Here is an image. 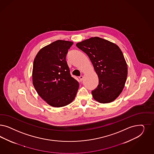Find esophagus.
<instances>
[{"label":"esophagus","instance_id":"1","mask_svg":"<svg viewBox=\"0 0 154 154\" xmlns=\"http://www.w3.org/2000/svg\"><path fill=\"white\" fill-rule=\"evenodd\" d=\"M79 79L80 81L82 82V81L83 80V76H80L79 77Z\"/></svg>","mask_w":154,"mask_h":154}]
</instances>
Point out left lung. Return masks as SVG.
<instances>
[{
    "label": "left lung",
    "mask_w": 154,
    "mask_h": 154,
    "mask_svg": "<svg viewBox=\"0 0 154 154\" xmlns=\"http://www.w3.org/2000/svg\"><path fill=\"white\" fill-rule=\"evenodd\" d=\"M88 56L99 78V85L92 91L93 97L100 103H109L116 99L124 88L128 66L119 47L98 37H91L76 44Z\"/></svg>",
    "instance_id": "obj_1"
}]
</instances>
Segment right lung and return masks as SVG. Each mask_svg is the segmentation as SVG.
Here are the masks:
<instances>
[{"mask_svg": "<svg viewBox=\"0 0 154 154\" xmlns=\"http://www.w3.org/2000/svg\"><path fill=\"white\" fill-rule=\"evenodd\" d=\"M72 44L69 41H55L40 50L33 62L32 78L35 89L42 99L54 107L70 104L79 88V83L71 76L66 60Z\"/></svg>", "mask_w": 154, "mask_h": 154, "instance_id": "add662e5", "label": "right lung"}]
</instances>
